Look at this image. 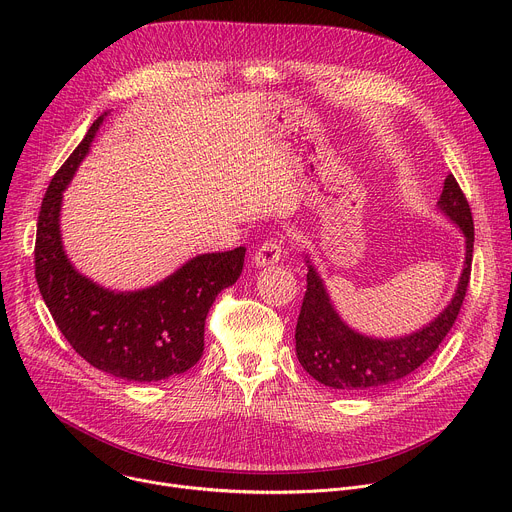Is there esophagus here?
Segmentation results:
<instances>
[{
    "label": "esophagus",
    "mask_w": 512,
    "mask_h": 512,
    "mask_svg": "<svg viewBox=\"0 0 512 512\" xmlns=\"http://www.w3.org/2000/svg\"><path fill=\"white\" fill-rule=\"evenodd\" d=\"M283 255V245H281V239H267L265 243H261V247L255 251L253 255V263L257 267H267V265H273L281 259Z\"/></svg>",
    "instance_id": "1"
}]
</instances>
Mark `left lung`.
<instances>
[{"label": "left lung", "instance_id": "obj_1", "mask_svg": "<svg viewBox=\"0 0 512 512\" xmlns=\"http://www.w3.org/2000/svg\"><path fill=\"white\" fill-rule=\"evenodd\" d=\"M437 206L464 233L466 261L458 289L448 308L433 322L409 336L381 340L362 336L348 328L336 314L324 281L306 257L308 285L296 326V354L304 371L318 383L342 393L375 391L411 375L440 348L466 298L472 271L474 221L470 204L452 174L444 182Z\"/></svg>", "mask_w": 512, "mask_h": 512}]
</instances>
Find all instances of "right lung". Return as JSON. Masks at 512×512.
Returning a JSON list of instances; mask_svg holds the SVG:
<instances>
[{
  "mask_svg": "<svg viewBox=\"0 0 512 512\" xmlns=\"http://www.w3.org/2000/svg\"><path fill=\"white\" fill-rule=\"evenodd\" d=\"M99 117L54 174L38 214L34 269L44 304L68 344L95 369L133 383L186 373L204 350V322L216 296L231 287L245 247L190 259L158 285L109 291L70 265L60 241L62 190L89 154Z\"/></svg>",
  "mask_w": 512,
  "mask_h": 512,
  "instance_id": "obj_1",
  "label": "right lung"
}]
</instances>
